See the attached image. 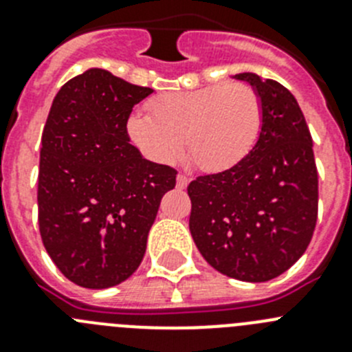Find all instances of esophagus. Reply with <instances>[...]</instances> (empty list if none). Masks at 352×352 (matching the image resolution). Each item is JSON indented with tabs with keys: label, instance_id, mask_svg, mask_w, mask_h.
Here are the masks:
<instances>
[{
	"label": "esophagus",
	"instance_id": "esophagus-1",
	"mask_svg": "<svg viewBox=\"0 0 352 352\" xmlns=\"http://www.w3.org/2000/svg\"><path fill=\"white\" fill-rule=\"evenodd\" d=\"M188 176H185V174H178V178H176V185H178V188H186V185H188Z\"/></svg>",
	"mask_w": 352,
	"mask_h": 352
}]
</instances>
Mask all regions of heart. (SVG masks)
Instances as JSON below:
<instances>
[{
    "label": "heart",
    "instance_id": "b5f03b06",
    "mask_svg": "<svg viewBox=\"0 0 352 352\" xmlns=\"http://www.w3.org/2000/svg\"><path fill=\"white\" fill-rule=\"evenodd\" d=\"M149 109L153 117L138 113L129 120L133 142L160 164L173 162L186 142L206 173H223L245 160L263 125L259 95L243 82L162 93Z\"/></svg>",
    "mask_w": 352,
    "mask_h": 352
}]
</instances>
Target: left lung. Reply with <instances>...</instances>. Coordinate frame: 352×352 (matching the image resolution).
Wrapping results in <instances>:
<instances>
[{
    "instance_id": "1",
    "label": "left lung",
    "mask_w": 352,
    "mask_h": 352,
    "mask_svg": "<svg viewBox=\"0 0 352 352\" xmlns=\"http://www.w3.org/2000/svg\"><path fill=\"white\" fill-rule=\"evenodd\" d=\"M263 104L259 139L238 166L188 185L192 238L217 272L268 282L305 254L317 222L319 182L312 135L296 98L245 72Z\"/></svg>"
}]
</instances>
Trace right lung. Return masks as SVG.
I'll list each match as a JSON object with an SVG mask.
<instances>
[{
  "label": "right lung",
  "mask_w": 352,
  "mask_h": 352,
  "mask_svg": "<svg viewBox=\"0 0 352 352\" xmlns=\"http://www.w3.org/2000/svg\"><path fill=\"white\" fill-rule=\"evenodd\" d=\"M153 89L102 68L61 86L42 132L38 227L68 280L107 289L139 268L148 232L178 170L130 144L133 105Z\"/></svg>",
  "instance_id": "obj_1"
}]
</instances>
